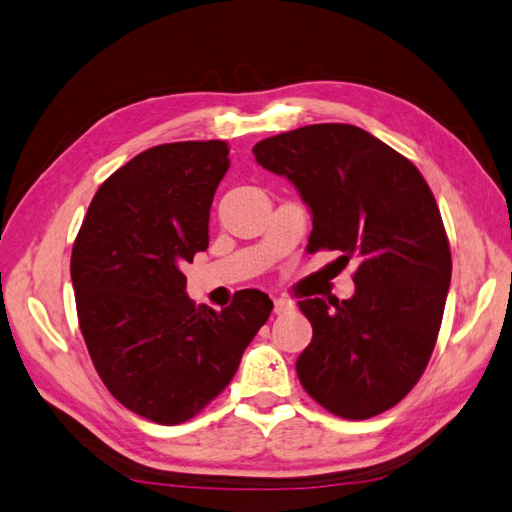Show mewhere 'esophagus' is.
<instances>
[{"instance_id":"esophagus-1","label":"esophagus","mask_w":512,"mask_h":512,"mask_svg":"<svg viewBox=\"0 0 512 512\" xmlns=\"http://www.w3.org/2000/svg\"><path fill=\"white\" fill-rule=\"evenodd\" d=\"M295 304L290 302V299H275V315H286V313H293Z\"/></svg>"}]
</instances>
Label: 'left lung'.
Here are the masks:
<instances>
[{
    "instance_id": "obj_1",
    "label": "left lung",
    "mask_w": 512,
    "mask_h": 512,
    "mask_svg": "<svg viewBox=\"0 0 512 512\" xmlns=\"http://www.w3.org/2000/svg\"><path fill=\"white\" fill-rule=\"evenodd\" d=\"M253 155L308 204V253L357 266L350 299L299 302L313 326L299 382L337 417L384 413L424 375L444 317L453 259L433 190L410 159L350 124L288 130Z\"/></svg>"
}]
</instances>
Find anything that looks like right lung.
Wrapping results in <instances>:
<instances>
[{
  "label": "right lung",
  "instance_id": "1",
  "mask_svg": "<svg viewBox=\"0 0 512 512\" xmlns=\"http://www.w3.org/2000/svg\"><path fill=\"white\" fill-rule=\"evenodd\" d=\"M222 139L153 146L115 170L88 206L70 255L77 319L97 375L119 404L184 424L230 384L273 302L262 290L197 306L182 266L208 248Z\"/></svg>",
  "mask_w": 512,
  "mask_h": 512
}]
</instances>
